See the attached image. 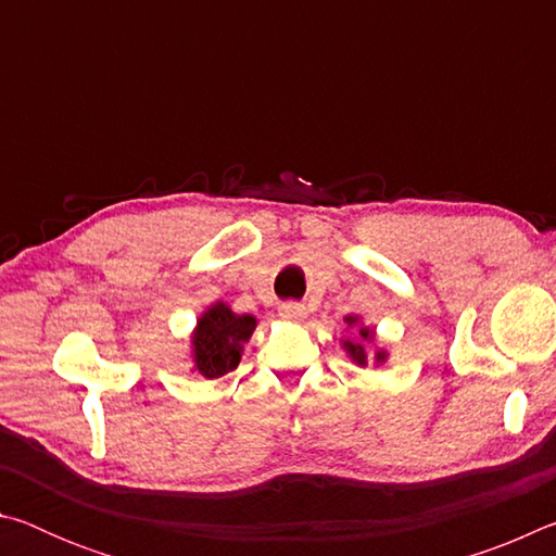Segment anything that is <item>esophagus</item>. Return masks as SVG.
Masks as SVG:
<instances>
[{"instance_id": "obj_1", "label": "esophagus", "mask_w": 556, "mask_h": 556, "mask_svg": "<svg viewBox=\"0 0 556 556\" xmlns=\"http://www.w3.org/2000/svg\"><path fill=\"white\" fill-rule=\"evenodd\" d=\"M279 316L285 318V321H304L306 308L304 304H296V301H287V304L279 306Z\"/></svg>"}]
</instances>
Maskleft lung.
Here are the masks:
<instances>
[{
	"label": "left lung",
	"instance_id": "obj_1",
	"mask_svg": "<svg viewBox=\"0 0 556 556\" xmlns=\"http://www.w3.org/2000/svg\"><path fill=\"white\" fill-rule=\"evenodd\" d=\"M343 321L348 324V328L357 326V341H351V338L341 341L343 351L348 353V357H351L355 365L365 368L368 361H372L375 365H382L384 361H388V351H384V348H375L372 355L368 357V345H375V331L370 326H361V316H345Z\"/></svg>",
	"mask_w": 556,
	"mask_h": 556
}]
</instances>
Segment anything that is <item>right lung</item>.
Segmentation results:
<instances>
[{"label": "right lung", "mask_w": 556, "mask_h": 556, "mask_svg": "<svg viewBox=\"0 0 556 556\" xmlns=\"http://www.w3.org/2000/svg\"><path fill=\"white\" fill-rule=\"evenodd\" d=\"M255 328V316L235 314L225 301H215L201 314L191 333L193 372L215 380L238 368L242 348Z\"/></svg>", "instance_id": "right-lung-1"}]
</instances>
